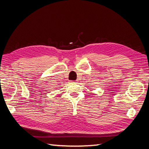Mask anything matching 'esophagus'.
<instances>
[{
    "label": "esophagus",
    "mask_w": 149,
    "mask_h": 149,
    "mask_svg": "<svg viewBox=\"0 0 149 149\" xmlns=\"http://www.w3.org/2000/svg\"><path fill=\"white\" fill-rule=\"evenodd\" d=\"M78 81H71V83H77Z\"/></svg>",
    "instance_id": "34e87169"
}]
</instances>
